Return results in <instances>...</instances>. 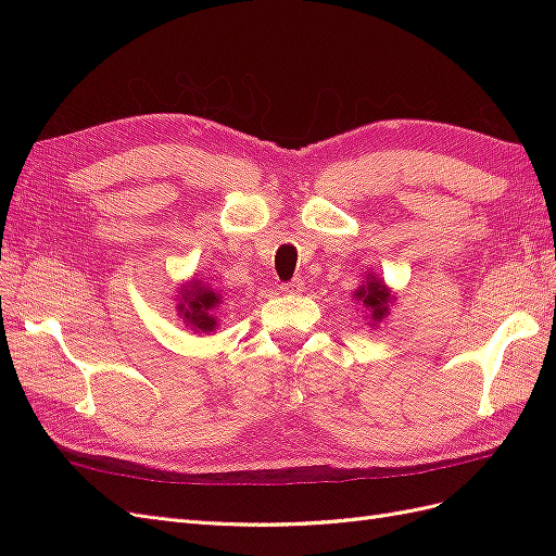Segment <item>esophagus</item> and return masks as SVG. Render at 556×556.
<instances>
[{
	"instance_id": "34e87169",
	"label": "esophagus",
	"mask_w": 556,
	"mask_h": 556,
	"mask_svg": "<svg viewBox=\"0 0 556 556\" xmlns=\"http://www.w3.org/2000/svg\"><path fill=\"white\" fill-rule=\"evenodd\" d=\"M282 292H285V294H299V292H304V280L294 278V280H290V282H285V285H282Z\"/></svg>"
}]
</instances>
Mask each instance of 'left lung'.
Returning a JSON list of instances; mask_svg holds the SVG:
<instances>
[{"label":"left lung","mask_w":556,"mask_h":556,"mask_svg":"<svg viewBox=\"0 0 556 556\" xmlns=\"http://www.w3.org/2000/svg\"><path fill=\"white\" fill-rule=\"evenodd\" d=\"M352 299L366 311L368 327H378L382 319L390 315V306L396 304V294L392 292L390 285L374 271L364 274V280L355 290V294H352Z\"/></svg>","instance_id":"1"}]
</instances>
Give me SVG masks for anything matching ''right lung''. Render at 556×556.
Returning <instances> with one entry per match:
<instances>
[{"instance_id": "right-lung-1", "label": "right lung", "mask_w": 556, "mask_h": 556, "mask_svg": "<svg viewBox=\"0 0 556 556\" xmlns=\"http://www.w3.org/2000/svg\"><path fill=\"white\" fill-rule=\"evenodd\" d=\"M176 311L182 325L194 333H213L217 329V308L223 304V294L215 292L206 278L192 276L188 282H180L176 290Z\"/></svg>"}]
</instances>
